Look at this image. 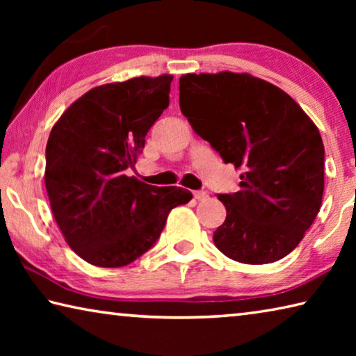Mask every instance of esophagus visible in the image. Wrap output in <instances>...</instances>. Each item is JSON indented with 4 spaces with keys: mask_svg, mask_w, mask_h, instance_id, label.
Wrapping results in <instances>:
<instances>
[{
    "mask_svg": "<svg viewBox=\"0 0 356 356\" xmlns=\"http://www.w3.org/2000/svg\"><path fill=\"white\" fill-rule=\"evenodd\" d=\"M193 196H195L196 201H206L207 197H209V193L207 191H202V190L193 191Z\"/></svg>",
    "mask_w": 356,
    "mask_h": 356,
    "instance_id": "obj_1",
    "label": "esophagus"
}]
</instances>
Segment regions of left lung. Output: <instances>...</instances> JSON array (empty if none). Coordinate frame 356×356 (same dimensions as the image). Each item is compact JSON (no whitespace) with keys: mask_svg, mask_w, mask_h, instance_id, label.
Instances as JSON below:
<instances>
[{"mask_svg":"<svg viewBox=\"0 0 356 356\" xmlns=\"http://www.w3.org/2000/svg\"><path fill=\"white\" fill-rule=\"evenodd\" d=\"M179 91L193 130L243 170L240 191L218 195L227 215L215 246L242 264L280 261L321 210L325 149L316 124L291 95L250 74H186Z\"/></svg>","mask_w":356,"mask_h":356,"instance_id":"8db88e82","label":"left lung"}]
</instances>
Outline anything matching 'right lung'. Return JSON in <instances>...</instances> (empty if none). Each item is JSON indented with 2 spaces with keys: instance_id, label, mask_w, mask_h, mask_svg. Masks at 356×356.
Here are the masks:
<instances>
[{
  "instance_id": "right-lung-1",
  "label": "right lung",
  "mask_w": 356,
  "mask_h": 356,
  "mask_svg": "<svg viewBox=\"0 0 356 356\" xmlns=\"http://www.w3.org/2000/svg\"><path fill=\"white\" fill-rule=\"evenodd\" d=\"M172 75L102 84L53 125L45 188L65 242L97 267L129 265L150 250L174 207L191 200L179 186L129 177L149 129L170 105Z\"/></svg>"
}]
</instances>
